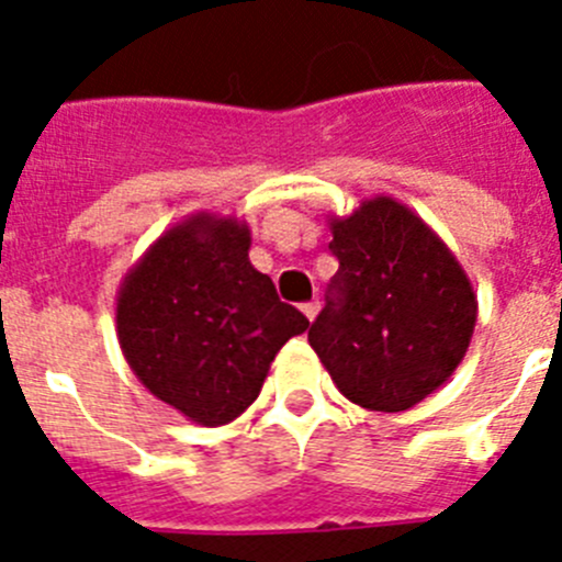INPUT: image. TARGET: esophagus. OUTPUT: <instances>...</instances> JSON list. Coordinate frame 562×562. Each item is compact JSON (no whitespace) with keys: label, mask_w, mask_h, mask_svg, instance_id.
<instances>
[{"label":"esophagus","mask_w":562,"mask_h":562,"mask_svg":"<svg viewBox=\"0 0 562 562\" xmlns=\"http://www.w3.org/2000/svg\"><path fill=\"white\" fill-rule=\"evenodd\" d=\"M317 310H321V304H317V301H310V304H301V312H304V315L310 317V321H315Z\"/></svg>","instance_id":"1"}]
</instances>
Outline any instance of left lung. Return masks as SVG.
I'll use <instances>...</instances> for the list:
<instances>
[{
  "mask_svg": "<svg viewBox=\"0 0 562 562\" xmlns=\"http://www.w3.org/2000/svg\"><path fill=\"white\" fill-rule=\"evenodd\" d=\"M337 272L310 346L346 400L414 408L456 371L475 326V295L453 252L389 196L331 222Z\"/></svg>",
  "mask_w": 562,
  "mask_h": 562,
  "instance_id": "left-lung-1",
  "label": "left lung"
}]
</instances>
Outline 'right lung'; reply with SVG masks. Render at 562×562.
<instances>
[{
	"instance_id": "add662e5",
	"label": "right lung",
	"mask_w": 562,
	"mask_h": 562,
	"mask_svg": "<svg viewBox=\"0 0 562 562\" xmlns=\"http://www.w3.org/2000/svg\"><path fill=\"white\" fill-rule=\"evenodd\" d=\"M247 250L245 225L200 213L157 238L117 295V337L132 371L205 428L236 419L278 349L310 326Z\"/></svg>"
}]
</instances>
